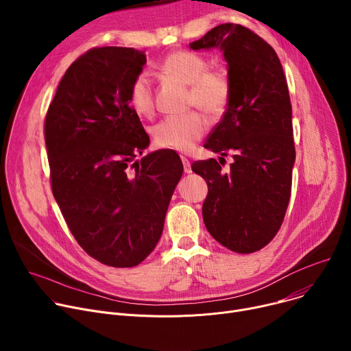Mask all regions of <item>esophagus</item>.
I'll list each match as a JSON object with an SVG mask.
<instances>
[{
    "label": "esophagus",
    "mask_w": 351,
    "mask_h": 351,
    "mask_svg": "<svg viewBox=\"0 0 351 351\" xmlns=\"http://www.w3.org/2000/svg\"><path fill=\"white\" fill-rule=\"evenodd\" d=\"M182 162H183V169H184V173H190V172H191L190 161H189L186 157H182Z\"/></svg>",
    "instance_id": "34e87169"
}]
</instances>
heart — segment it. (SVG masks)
I'll use <instances>...</instances> for the list:
<instances>
[{"label": "heart", "mask_w": 351, "mask_h": 351, "mask_svg": "<svg viewBox=\"0 0 351 351\" xmlns=\"http://www.w3.org/2000/svg\"><path fill=\"white\" fill-rule=\"evenodd\" d=\"M160 71L165 76L189 84V104L195 106L210 117L225 112L230 99V80L226 71L208 68L207 60L193 51H175L164 58ZM129 107L138 117L154 112L153 84L145 73L134 77L129 88ZM207 130V121L198 111L169 115L153 128L158 147L190 152Z\"/></svg>", "instance_id": "obj_1"}]
</instances>
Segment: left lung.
I'll list each match as a JSON object with an SVG mask.
<instances>
[{"label":"left lung","instance_id":"left-lung-1","mask_svg":"<svg viewBox=\"0 0 351 351\" xmlns=\"http://www.w3.org/2000/svg\"><path fill=\"white\" fill-rule=\"evenodd\" d=\"M219 47L228 62L230 99L204 147L233 157L225 172L217 160L195 161L208 184L203 218L210 234L239 254L265 247L282 226L295 158L291 104L275 49L241 25L222 23L190 43Z\"/></svg>","mask_w":351,"mask_h":351}]
</instances>
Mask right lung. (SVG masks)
<instances>
[{"mask_svg": "<svg viewBox=\"0 0 351 351\" xmlns=\"http://www.w3.org/2000/svg\"><path fill=\"white\" fill-rule=\"evenodd\" d=\"M144 51L97 47L65 72L44 121L49 180L64 219L84 252L132 268L156 248L183 173L175 152L147 154L149 143L129 107Z\"/></svg>", "mask_w": 351, "mask_h": 351, "instance_id": "obj_1", "label": "right lung"}]
</instances>
